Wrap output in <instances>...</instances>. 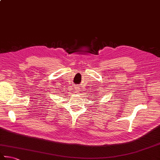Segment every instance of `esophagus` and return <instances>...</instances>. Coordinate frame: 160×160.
Listing matches in <instances>:
<instances>
[{"instance_id": "esophagus-1", "label": "esophagus", "mask_w": 160, "mask_h": 160, "mask_svg": "<svg viewBox=\"0 0 160 160\" xmlns=\"http://www.w3.org/2000/svg\"><path fill=\"white\" fill-rule=\"evenodd\" d=\"M76 92H80V91H79V89H78V87H76Z\"/></svg>"}]
</instances>
